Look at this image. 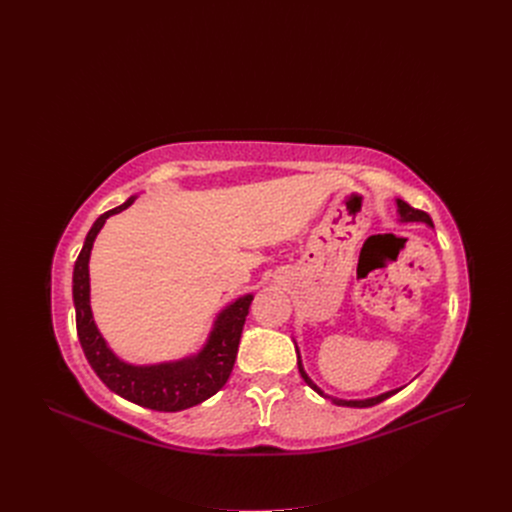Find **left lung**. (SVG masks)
Wrapping results in <instances>:
<instances>
[{"label": "left lung", "mask_w": 512, "mask_h": 512, "mask_svg": "<svg viewBox=\"0 0 512 512\" xmlns=\"http://www.w3.org/2000/svg\"><path fill=\"white\" fill-rule=\"evenodd\" d=\"M398 203V213H400V220L402 222H423V224H427V226H432L434 228V222H432V218H429V215L425 213V211H421V209H415V207H411L409 203H405L402 199H398L396 201ZM297 355H299V351H297ZM297 363H299V371H301V378L305 380V384L307 386H311L319 396H324V398H328V400H332L334 405H338V407H357V409H365V407H373V405H380L382 400H386V398H390L392 394H396L398 390H390V392H386V394H380V396H375V398H367V400H342V398H334V396H328V394H324L321 392L313 382H311V378L309 375L305 373V369H303V363H301V355L297 357Z\"/></svg>", "instance_id": "left-lung-1"}]
</instances>
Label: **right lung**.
<instances>
[{
  "label": "right lung",
  "instance_id": "add662e5",
  "mask_svg": "<svg viewBox=\"0 0 512 512\" xmlns=\"http://www.w3.org/2000/svg\"><path fill=\"white\" fill-rule=\"evenodd\" d=\"M132 201L134 197L120 207L99 215L85 238L83 249L78 253L72 276L76 332L87 361L107 388L139 407L174 413L199 405V402L222 390L228 382L253 294L240 297L218 315L209 340L199 355L159 365H128L120 361L107 348L93 321L89 305V257L93 240L103 228L105 220L114 213L124 211Z\"/></svg>",
  "mask_w": 512,
  "mask_h": 512
}]
</instances>
